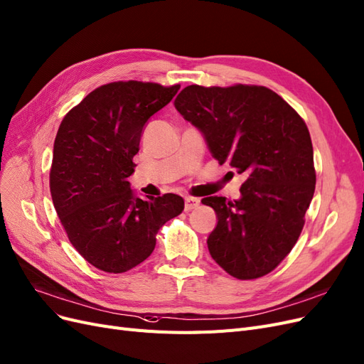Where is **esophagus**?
Here are the masks:
<instances>
[{"instance_id":"1","label":"esophagus","mask_w":364,"mask_h":364,"mask_svg":"<svg viewBox=\"0 0 364 364\" xmlns=\"http://www.w3.org/2000/svg\"><path fill=\"white\" fill-rule=\"evenodd\" d=\"M200 205V200L196 197H185V210L196 209Z\"/></svg>"}]
</instances>
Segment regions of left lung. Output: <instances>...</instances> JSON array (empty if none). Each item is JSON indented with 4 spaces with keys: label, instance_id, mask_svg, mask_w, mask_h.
I'll list each match as a JSON object with an SVG mask.
<instances>
[{
    "label": "left lung",
    "instance_id": "8db88e82",
    "mask_svg": "<svg viewBox=\"0 0 364 364\" xmlns=\"http://www.w3.org/2000/svg\"><path fill=\"white\" fill-rule=\"evenodd\" d=\"M174 107L220 166L247 174L241 197H205L217 214L209 253L240 280L271 272L291 253L315 193L313 146L304 120L267 87L188 85Z\"/></svg>",
    "mask_w": 364,
    "mask_h": 364
}]
</instances>
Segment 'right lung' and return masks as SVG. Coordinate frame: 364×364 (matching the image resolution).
<instances>
[{
    "instance_id": "obj_1",
    "label": "right lung",
    "mask_w": 364,
    "mask_h": 364,
    "mask_svg": "<svg viewBox=\"0 0 364 364\" xmlns=\"http://www.w3.org/2000/svg\"><path fill=\"white\" fill-rule=\"evenodd\" d=\"M181 85L117 81L97 87L63 119L49 186L70 244L97 269L127 272L152 255L156 233L183 210L176 194L131 190L132 158L147 120Z\"/></svg>"
}]
</instances>
